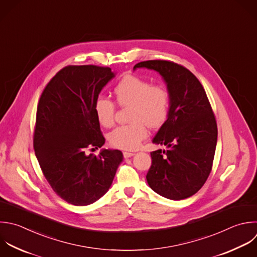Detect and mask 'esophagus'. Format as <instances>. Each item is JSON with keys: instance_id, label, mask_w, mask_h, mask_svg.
<instances>
[{"instance_id": "esophagus-1", "label": "esophagus", "mask_w": 257, "mask_h": 257, "mask_svg": "<svg viewBox=\"0 0 257 257\" xmlns=\"http://www.w3.org/2000/svg\"><path fill=\"white\" fill-rule=\"evenodd\" d=\"M134 156H135L134 153H131V152H123V157H124L125 159L132 158V157H134Z\"/></svg>"}]
</instances>
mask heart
Listing matches in <instances>:
<instances>
[{"instance_id":"1","label":"heart","mask_w":257,"mask_h":257,"mask_svg":"<svg viewBox=\"0 0 257 257\" xmlns=\"http://www.w3.org/2000/svg\"><path fill=\"white\" fill-rule=\"evenodd\" d=\"M114 95L120 106H130V121L108 135L109 144L120 150H135L148 137L149 127L157 128L164 124L170 109V94L162 85H152L135 75L124 76L115 86ZM114 103L99 96L94 103V113L98 122L109 126L114 119Z\"/></svg>"}]
</instances>
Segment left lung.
Instances as JSON below:
<instances>
[{
	"instance_id": "1",
	"label": "left lung",
	"mask_w": 257,
	"mask_h": 257,
	"mask_svg": "<svg viewBox=\"0 0 257 257\" xmlns=\"http://www.w3.org/2000/svg\"><path fill=\"white\" fill-rule=\"evenodd\" d=\"M138 68L160 73L170 94L167 120L153 139L168 150L151 153L148 184L167 199L189 198L202 188L212 170L218 131L210 102L197 77L177 63L149 60L136 64L134 70Z\"/></svg>"
}]
</instances>
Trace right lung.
I'll return each mask as SVG.
<instances>
[{
    "mask_svg": "<svg viewBox=\"0 0 257 257\" xmlns=\"http://www.w3.org/2000/svg\"><path fill=\"white\" fill-rule=\"evenodd\" d=\"M114 76L109 67L66 66L47 84L37 106L35 155L53 191L75 206L100 199L123 159L118 150L86 154L105 143L94 103Z\"/></svg>",
    "mask_w": 257,
    "mask_h": 257,
    "instance_id": "1",
    "label": "right lung"
}]
</instances>
